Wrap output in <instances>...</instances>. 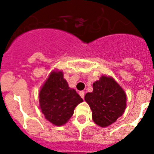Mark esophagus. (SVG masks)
Returning a JSON list of instances; mask_svg holds the SVG:
<instances>
[{"label": "esophagus", "instance_id": "34e87169", "mask_svg": "<svg viewBox=\"0 0 154 154\" xmlns=\"http://www.w3.org/2000/svg\"><path fill=\"white\" fill-rule=\"evenodd\" d=\"M79 94H80V96L82 97V98H84L85 97V92L84 91H80Z\"/></svg>", "mask_w": 154, "mask_h": 154}]
</instances>
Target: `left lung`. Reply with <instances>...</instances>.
<instances>
[{
  "label": "left lung",
  "mask_w": 154,
  "mask_h": 154,
  "mask_svg": "<svg viewBox=\"0 0 154 154\" xmlns=\"http://www.w3.org/2000/svg\"><path fill=\"white\" fill-rule=\"evenodd\" d=\"M94 90L85 100L92 110L94 122L101 127L114 123L126 108V94L112 77L101 76L93 84Z\"/></svg>",
  "instance_id": "1"
}]
</instances>
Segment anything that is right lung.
Returning a JSON list of instances; mask_svg holds the SVG:
<instances>
[{"instance_id": "add662e5", "label": "right lung", "mask_w": 154, "mask_h": 154, "mask_svg": "<svg viewBox=\"0 0 154 154\" xmlns=\"http://www.w3.org/2000/svg\"><path fill=\"white\" fill-rule=\"evenodd\" d=\"M83 101L76 90L69 86L62 71H53L39 93L40 109L45 117L57 126L65 125L75 107Z\"/></svg>"}]
</instances>
